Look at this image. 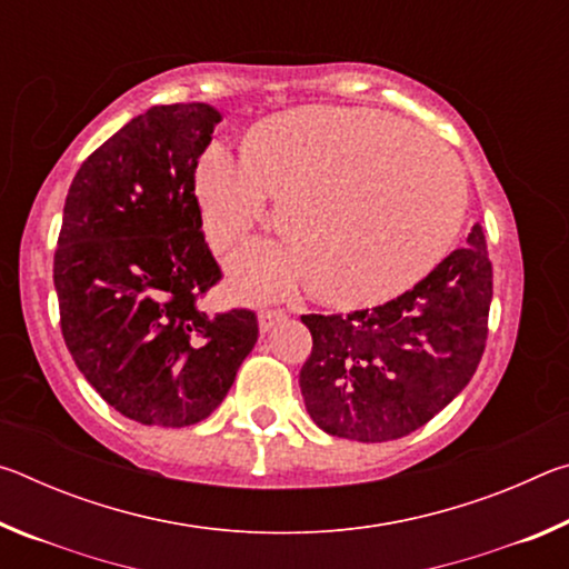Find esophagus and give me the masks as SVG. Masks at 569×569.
<instances>
[{"label":"esophagus","mask_w":569,"mask_h":569,"mask_svg":"<svg viewBox=\"0 0 569 569\" xmlns=\"http://www.w3.org/2000/svg\"><path fill=\"white\" fill-rule=\"evenodd\" d=\"M281 321H286V311L283 308H263L261 313H258V326H261V331H271L273 326H278Z\"/></svg>","instance_id":"obj_1"}]
</instances>
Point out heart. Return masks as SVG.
Returning a JSON list of instances; mask_svg holds the SVG:
<instances>
[{
  "mask_svg": "<svg viewBox=\"0 0 569 569\" xmlns=\"http://www.w3.org/2000/svg\"><path fill=\"white\" fill-rule=\"evenodd\" d=\"M208 240L236 253L268 223L288 250L236 266L246 293L308 281L319 301L371 308L407 293L449 253L465 220L467 180L455 156L411 124L369 108L306 104L258 120L240 166L208 152L196 170Z\"/></svg>",
  "mask_w": 569,
  "mask_h": 569,
  "instance_id": "obj_1",
  "label": "heart"
}]
</instances>
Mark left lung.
Segmentation results:
<instances>
[{"label": "left lung", "instance_id": "1", "mask_svg": "<svg viewBox=\"0 0 569 569\" xmlns=\"http://www.w3.org/2000/svg\"><path fill=\"white\" fill-rule=\"evenodd\" d=\"M492 261L475 223L435 271L377 308L308 313L313 349L301 377L306 411L326 435L401 439L435 419L475 377L487 343Z\"/></svg>", "mask_w": 569, "mask_h": 569}]
</instances>
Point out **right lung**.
<instances>
[{
	"instance_id": "1",
	"label": "right lung",
	"mask_w": 569,
	"mask_h": 569,
	"mask_svg": "<svg viewBox=\"0 0 569 569\" xmlns=\"http://www.w3.org/2000/svg\"><path fill=\"white\" fill-rule=\"evenodd\" d=\"M220 112L156 104L82 162L54 250L60 326L77 369L148 427L208 419L258 341L248 308H200L223 273L206 243L196 168Z\"/></svg>"
}]
</instances>
